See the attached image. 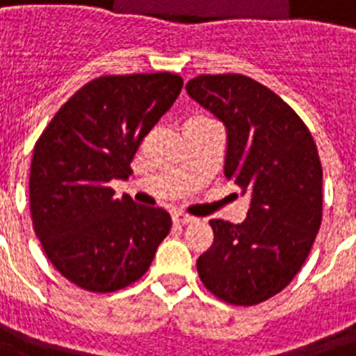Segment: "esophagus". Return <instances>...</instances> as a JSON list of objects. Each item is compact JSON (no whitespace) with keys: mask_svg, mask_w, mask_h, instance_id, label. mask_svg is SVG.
Returning <instances> with one entry per match:
<instances>
[{"mask_svg":"<svg viewBox=\"0 0 356 356\" xmlns=\"http://www.w3.org/2000/svg\"><path fill=\"white\" fill-rule=\"evenodd\" d=\"M173 223H177V225H188V223H194L195 218L190 216V214H181V212H175L172 216Z\"/></svg>","mask_w":356,"mask_h":356,"instance_id":"34e87169","label":"esophagus"}]
</instances>
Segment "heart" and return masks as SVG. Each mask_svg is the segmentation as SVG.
Masks as SVG:
<instances>
[{"mask_svg": "<svg viewBox=\"0 0 356 356\" xmlns=\"http://www.w3.org/2000/svg\"><path fill=\"white\" fill-rule=\"evenodd\" d=\"M203 120H205V118H190V120H188V122H186V123H195V122H203Z\"/></svg>", "mask_w": 356, "mask_h": 356, "instance_id": "b5f03b06", "label": "heart"}]
</instances>
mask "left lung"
<instances>
[{
  "instance_id": "obj_1",
  "label": "left lung",
  "mask_w": 356,
  "mask_h": 356,
  "mask_svg": "<svg viewBox=\"0 0 356 356\" xmlns=\"http://www.w3.org/2000/svg\"><path fill=\"white\" fill-rule=\"evenodd\" d=\"M186 92L225 123V177L251 200L242 223L209 222L214 242L197 273L225 303L259 305L292 282L320 231L318 147L293 108L251 77L200 75Z\"/></svg>"
}]
</instances>
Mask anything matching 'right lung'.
Returning <instances> with one entry per match:
<instances>
[{
  "label": "right lung",
  "mask_w": 356,
  "mask_h": 356,
  "mask_svg": "<svg viewBox=\"0 0 356 356\" xmlns=\"http://www.w3.org/2000/svg\"><path fill=\"white\" fill-rule=\"evenodd\" d=\"M183 88V77L103 75L81 86L47 123L33 149L29 203L47 259L70 282L116 292L149 270L172 218L159 207L114 197L134 153Z\"/></svg>",
  "instance_id": "1"
}]
</instances>
